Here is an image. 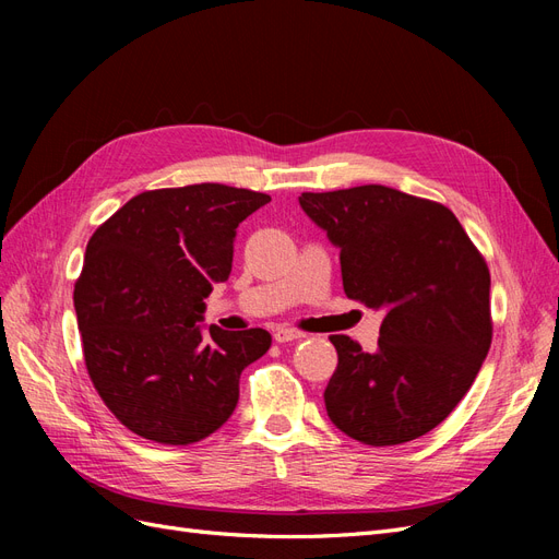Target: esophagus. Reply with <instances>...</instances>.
<instances>
[{
	"instance_id": "esophagus-1",
	"label": "esophagus",
	"mask_w": 559,
	"mask_h": 559,
	"mask_svg": "<svg viewBox=\"0 0 559 559\" xmlns=\"http://www.w3.org/2000/svg\"><path fill=\"white\" fill-rule=\"evenodd\" d=\"M273 337H275V343H294V341H300V337H306V333H300L289 326H280V329H275Z\"/></svg>"
}]
</instances>
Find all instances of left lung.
<instances>
[{
	"mask_svg": "<svg viewBox=\"0 0 559 559\" xmlns=\"http://www.w3.org/2000/svg\"><path fill=\"white\" fill-rule=\"evenodd\" d=\"M298 202L341 249L347 298L384 314L373 352L331 335L337 368L326 413L366 445L415 441L454 411L487 357V263L448 207L389 186L302 193Z\"/></svg>",
	"mask_w": 559,
	"mask_h": 559,
	"instance_id": "obj_1",
	"label": "left lung"
}]
</instances>
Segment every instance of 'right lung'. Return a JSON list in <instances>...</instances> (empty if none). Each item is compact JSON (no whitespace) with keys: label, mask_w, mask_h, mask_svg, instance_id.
Returning <instances> with one entry per match:
<instances>
[{"label":"right lung","mask_w":559,"mask_h":559,"mask_svg":"<svg viewBox=\"0 0 559 559\" xmlns=\"http://www.w3.org/2000/svg\"><path fill=\"white\" fill-rule=\"evenodd\" d=\"M270 195L224 183L146 191L99 226L74 286L88 376L116 419L148 441L189 445L226 425L263 329H205L233 242Z\"/></svg>","instance_id":"1"}]
</instances>
